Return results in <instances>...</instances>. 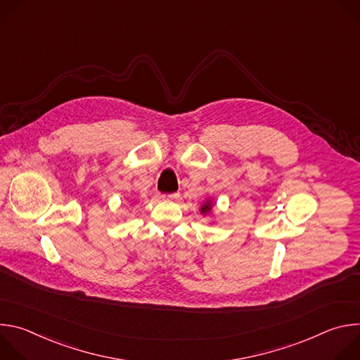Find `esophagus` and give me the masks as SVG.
Listing matches in <instances>:
<instances>
[{
  "mask_svg": "<svg viewBox=\"0 0 360 360\" xmlns=\"http://www.w3.org/2000/svg\"><path fill=\"white\" fill-rule=\"evenodd\" d=\"M162 198L167 199V200H175V199L179 198V193H178V192H175V193H167V195H162Z\"/></svg>",
  "mask_w": 360,
  "mask_h": 360,
  "instance_id": "esophagus-1",
  "label": "esophagus"
}]
</instances>
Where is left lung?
Returning a JSON list of instances; mask_svg holds the SVG:
<instances>
[{
    "label": "left lung",
    "mask_w": 360,
    "mask_h": 360,
    "mask_svg": "<svg viewBox=\"0 0 360 360\" xmlns=\"http://www.w3.org/2000/svg\"><path fill=\"white\" fill-rule=\"evenodd\" d=\"M211 211H212V202L208 199L207 202H203V205L200 207L199 212H200V214H203V215H207V214H210Z\"/></svg>",
    "instance_id": "1"
}]
</instances>
